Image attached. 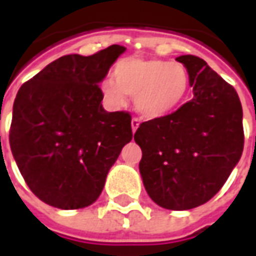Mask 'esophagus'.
I'll use <instances>...</instances> for the list:
<instances>
[{
	"label": "esophagus",
	"instance_id": "obj_1",
	"mask_svg": "<svg viewBox=\"0 0 256 256\" xmlns=\"http://www.w3.org/2000/svg\"><path fill=\"white\" fill-rule=\"evenodd\" d=\"M138 126H140V119L133 118V119H132V130H133V133H136V130L138 128Z\"/></svg>",
	"mask_w": 256,
	"mask_h": 256
}]
</instances>
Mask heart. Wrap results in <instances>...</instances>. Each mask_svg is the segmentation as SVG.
Here are the masks:
<instances>
[{
    "label": "heart",
    "instance_id": "1",
    "mask_svg": "<svg viewBox=\"0 0 256 256\" xmlns=\"http://www.w3.org/2000/svg\"><path fill=\"white\" fill-rule=\"evenodd\" d=\"M188 92V70L182 64L156 58L120 60L114 68V80L102 84L106 100L122 106L126 94L136 96V108L150 119L176 111Z\"/></svg>",
    "mask_w": 256,
    "mask_h": 256
}]
</instances>
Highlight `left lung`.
I'll return each mask as SVG.
<instances>
[{
  "instance_id": "left-lung-1",
  "label": "left lung",
  "mask_w": 256,
  "mask_h": 256,
  "mask_svg": "<svg viewBox=\"0 0 256 256\" xmlns=\"http://www.w3.org/2000/svg\"><path fill=\"white\" fill-rule=\"evenodd\" d=\"M177 62L188 70L193 98L167 116L141 123L134 140L142 150L140 172L150 198L182 211L220 192L242 158L244 130L234 88L198 56Z\"/></svg>"
}]
</instances>
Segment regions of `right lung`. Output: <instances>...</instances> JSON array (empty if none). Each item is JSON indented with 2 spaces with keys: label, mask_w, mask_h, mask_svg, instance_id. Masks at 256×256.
Returning <instances> with one entry per match:
<instances>
[{
  "label": "right lung",
  "mask_w": 256,
  "mask_h": 256,
  "mask_svg": "<svg viewBox=\"0 0 256 256\" xmlns=\"http://www.w3.org/2000/svg\"><path fill=\"white\" fill-rule=\"evenodd\" d=\"M126 48L67 54L22 84L9 144L31 192L44 203L76 210L94 203L106 174L132 141V115L106 112L100 84Z\"/></svg>",
  "instance_id": "right-lung-1"
}]
</instances>
